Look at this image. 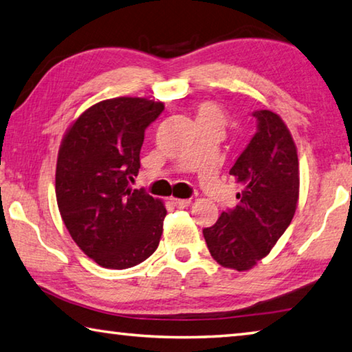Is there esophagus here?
<instances>
[{"label": "esophagus", "mask_w": 352, "mask_h": 352, "mask_svg": "<svg viewBox=\"0 0 352 352\" xmlns=\"http://www.w3.org/2000/svg\"><path fill=\"white\" fill-rule=\"evenodd\" d=\"M172 205L178 208V210H183V208H188L190 205V200H188V199H172Z\"/></svg>", "instance_id": "obj_1"}]
</instances>
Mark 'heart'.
Masks as SVG:
<instances>
[{"instance_id":"heart-1","label":"heart","mask_w":352,"mask_h":352,"mask_svg":"<svg viewBox=\"0 0 352 352\" xmlns=\"http://www.w3.org/2000/svg\"><path fill=\"white\" fill-rule=\"evenodd\" d=\"M197 124L201 126H217L225 127L226 116L219 105L212 102H204L197 107Z\"/></svg>"}]
</instances>
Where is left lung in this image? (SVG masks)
Segmentation results:
<instances>
[{
  "mask_svg": "<svg viewBox=\"0 0 352 352\" xmlns=\"http://www.w3.org/2000/svg\"><path fill=\"white\" fill-rule=\"evenodd\" d=\"M256 133L230 175L241 184L234 208L204 228L208 250L220 265L248 270L287 230L296 210L300 169L295 142L283 119L269 110L252 113Z\"/></svg>",
  "mask_w": 352,
  "mask_h": 352,
  "instance_id": "8db88e82",
  "label": "left lung"
}]
</instances>
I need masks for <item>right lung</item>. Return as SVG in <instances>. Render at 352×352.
<instances>
[{"instance_id":"add662e5","label":"right lung","mask_w":352,"mask_h":352,"mask_svg":"<svg viewBox=\"0 0 352 352\" xmlns=\"http://www.w3.org/2000/svg\"><path fill=\"white\" fill-rule=\"evenodd\" d=\"M163 110L162 102L141 98L102 100L83 111L62 141L56 170L60 216L82 252L105 269L140 264L160 243L162 200L132 183L146 129Z\"/></svg>"}]
</instances>
